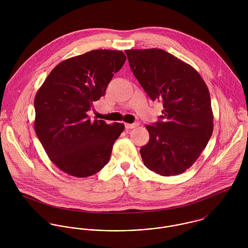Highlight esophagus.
Returning <instances> with one entry per match:
<instances>
[{"instance_id": "1", "label": "esophagus", "mask_w": 248, "mask_h": 248, "mask_svg": "<svg viewBox=\"0 0 248 248\" xmlns=\"http://www.w3.org/2000/svg\"><path fill=\"white\" fill-rule=\"evenodd\" d=\"M139 126V123H133V124H130V123H126L125 124V128L127 129V130H131V129H134V128H136V127H138Z\"/></svg>"}]
</instances>
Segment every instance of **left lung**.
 Returning a JSON list of instances; mask_svg holds the SVG:
<instances>
[{
    "mask_svg": "<svg viewBox=\"0 0 248 248\" xmlns=\"http://www.w3.org/2000/svg\"><path fill=\"white\" fill-rule=\"evenodd\" d=\"M131 70L155 101L162 100L161 120L147 125L149 142L140 148L144 165L163 177L190 168L212 136L208 88L193 67L159 48L125 50Z\"/></svg>",
    "mask_w": 248,
    "mask_h": 248,
    "instance_id": "obj_1",
    "label": "left lung"
}]
</instances>
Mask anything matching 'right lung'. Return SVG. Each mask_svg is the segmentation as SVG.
I'll return each mask as SVG.
<instances>
[{"instance_id":"obj_1","label":"right lung","mask_w":248,"mask_h":248,"mask_svg":"<svg viewBox=\"0 0 248 248\" xmlns=\"http://www.w3.org/2000/svg\"><path fill=\"white\" fill-rule=\"evenodd\" d=\"M126 61L120 50L95 49L58 64L34 99L36 135L49 159L77 177L99 172L124 131L122 123L91 121L88 111L105 95L113 74Z\"/></svg>"}]
</instances>
